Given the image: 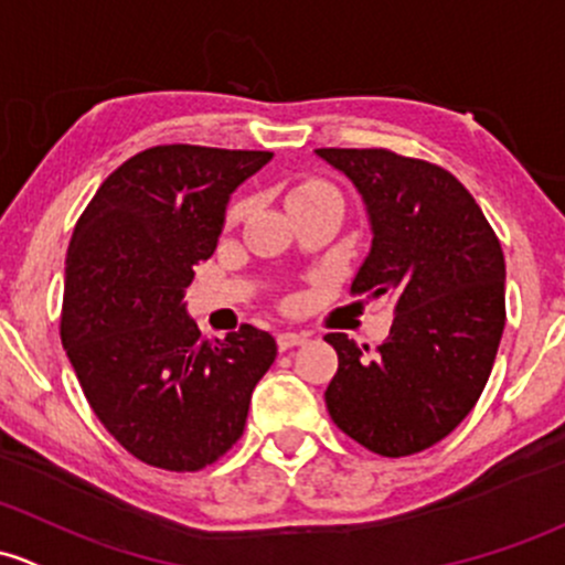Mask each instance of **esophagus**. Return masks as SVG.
Segmentation results:
<instances>
[{
  "mask_svg": "<svg viewBox=\"0 0 565 565\" xmlns=\"http://www.w3.org/2000/svg\"><path fill=\"white\" fill-rule=\"evenodd\" d=\"M306 341H308L306 332H295V330H284L276 335V343L281 352H287V349H292V347H302Z\"/></svg>",
  "mask_w": 565,
  "mask_h": 565,
  "instance_id": "34e87169",
  "label": "esophagus"
}]
</instances>
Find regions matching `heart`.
<instances>
[{"label": "heart", "instance_id": "1", "mask_svg": "<svg viewBox=\"0 0 565 565\" xmlns=\"http://www.w3.org/2000/svg\"><path fill=\"white\" fill-rule=\"evenodd\" d=\"M324 192H332L328 183L322 181H308V183H300V186H295L292 192H289V203H295V200H302V198H313V194H324ZM243 213V205H237L233 211V218H237Z\"/></svg>", "mask_w": 565, "mask_h": 565}]
</instances>
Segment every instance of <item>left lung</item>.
I'll list each match as a JSON object with an SVG mask.
<instances>
[{
  "instance_id": "obj_1",
  "label": "left lung",
  "mask_w": 565,
  "mask_h": 565,
  "mask_svg": "<svg viewBox=\"0 0 565 565\" xmlns=\"http://www.w3.org/2000/svg\"><path fill=\"white\" fill-rule=\"evenodd\" d=\"M317 157L352 181L371 224L352 292L395 306L373 358L343 332L324 335L338 352L328 412L371 452H423L468 417L490 379L507 324L501 243L444 168L384 148H317Z\"/></svg>"
}]
</instances>
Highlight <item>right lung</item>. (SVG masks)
I'll return each instance as SVG.
<instances>
[{
  "mask_svg": "<svg viewBox=\"0 0 565 565\" xmlns=\"http://www.w3.org/2000/svg\"><path fill=\"white\" fill-rule=\"evenodd\" d=\"M270 151L157 146L105 178L75 224L62 343L88 406L148 466L200 471L241 438L276 338L211 341L189 317L192 267L216 252L230 198Z\"/></svg>",
  "mask_w": 565,
  "mask_h": 565,
  "instance_id": "1",
  "label": "right lung"
}]
</instances>
